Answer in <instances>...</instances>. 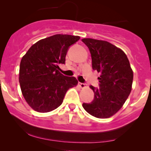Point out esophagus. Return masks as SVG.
<instances>
[{
	"label": "esophagus",
	"mask_w": 151,
	"mask_h": 151,
	"mask_svg": "<svg viewBox=\"0 0 151 151\" xmlns=\"http://www.w3.org/2000/svg\"><path fill=\"white\" fill-rule=\"evenodd\" d=\"M78 85H79L80 87L81 88V89H84V88L86 87V84H84V83H81V82H79L78 83Z\"/></svg>",
	"instance_id": "1"
}]
</instances>
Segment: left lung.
I'll return each instance as SVG.
<instances>
[{
  "label": "left lung",
  "mask_w": 151,
  "mask_h": 151,
  "mask_svg": "<svg viewBox=\"0 0 151 151\" xmlns=\"http://www.w3.org/2000/svg\"><path fill=\"white\" fill-rule=\"evenodd\" d=\"M81 40L91 53L93 70L101 74L99 87L90 86L94 93L93 101L82 106L93 116L107 119L116 114L129 97L133 70L124 52L111 43L91 38Z\"/></svg>",
  "instance_id": "obj_1"
}]
</instances>
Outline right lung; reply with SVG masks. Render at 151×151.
Listing matches in <instances>:
<instances>
[{
  "instance_id": "obj_1",
  "label": "right lung",
  "mask_w": 151,
  "mask_h": 151,
  "mask_svg": "<svg viewBox=\"0 0 151 151\" xmlns=\"http://www.w3.org/2000/svg\"><path fill=\"white\" fill-rule=\"evenodd\" d=\"M79 36L58 34L37 41L22 57L19 82L24 99L33 110L47 113L62 104L65 93L76 86L77 79L66 77L59 71L65 64L69 47Z\"/></svg>"
}]
</instances>
